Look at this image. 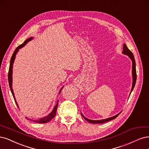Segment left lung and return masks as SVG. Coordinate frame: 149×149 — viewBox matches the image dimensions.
Instances as JSON below:
<instances>
[{"label": "left lung", "mask_w": 149, "mask_h": 149, "mask_svg": "<svg viewBox=\"0 0 149 149\" xmlns=\"http://www.w3.org/2000/svg\"><path fill=\"white\" fill-rule=\"evenodd\" d=\"M123 53L124 54H126L127 56H129V58H130L132 60V88H131V93L132 92V91L133 90L134 88V86L136 85V79H137V75H136V61H135V59H134V56L132 54V52L129 50L127 46L126 45V44H124L123 45ZM121 113H119V114L115 115V116L111 117V118H108L107 119H101V120H91L87 118H85L84 115L81 113V116L82 117L86 120V121H88V123H93V124H102L104 123H106L108 122L109 121H111V120H113L114 119H115L116 118H117L118 116V115Z\"/></svg>", "instance_id": "1"}]
</instances>
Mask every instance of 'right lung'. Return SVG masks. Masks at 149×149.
Masks as SVG:
<instances>
[{"label": "right lung", "instance_id": "right-lung-1", "mask_svg": "<svg viewBox=\"0 0 149 149\" xmlns=\"http://www.w3.org/2000/svg\"><path fill=\"white\" fill-rule=\"evenodd\" d=\"M33 37H31V38H29L28 39H27L25 41V42H24L23 44L20 45V46H18L17 48L15 49V51H14V52L12 54V56L11 57V59H10V67H9V70H8V84H9V86H10V90H11V92L12 93V95H13V97L14 98V100H15V103L17 104V107L19 108L18 107V105L17 104V101L15 100V95H14V93H13V88H12V71H13V62H14V61H15V56H16V54L18 52L19 49L22 48V47H23L24 46H25L26 43L28 42H29L30 41H31V40H33ZM64 87V86L62 87L61 89V90L59 91V93H61V91L62 90V88ZM58 102H59V100H57V103L55 105V107H54L53 109H52V111L51 113H49L47 116H45V117H43L42 118H40V119H38V120H33V121L35 122V123H46L47 122L50 121L51 120L54 118V116H56V111H57V106H58ZM26 118L27 119H29L30 120V121H32L31 119H30V118H28L27 117H26Z\"/></svg>", "mask_w": 149, "mask_h": 149}]
</instances>
